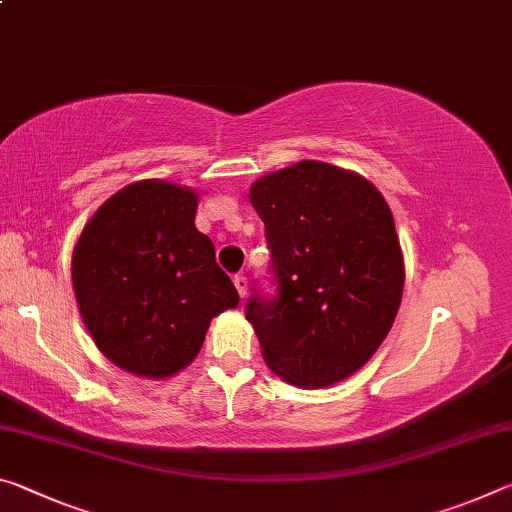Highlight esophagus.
I'll return each instance as SVG.
<instances>
[{
  "instance_id": "obj_1",
  "label": "esophagus",
  "mask_w": 512,
  "mask_h": 512,
  "mask_svg": "<svg viewBox=\"0 0 512 512\" xmlns=\"http://www.w3.org/2000/svg\"><path fill=\"white\" fill-rule=\"evenodd\" d=\"M235 287H237V291H239V296L246 298V293H248V280H246L244 275H235Z\"/></svg>"
}]
</instances>
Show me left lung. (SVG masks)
Masks as SVG:
<instances>
[{
    "label": "left lung",
    "instance_id": "8db88e82",
    "mask_svg": "<svg viewBox=\"0 0 512 512\" xmlns=\"http://www.w3.org/2000/svg\"><path fill=\"white\" fill-rule=\"evenodd\" d=\"M266 225L280 298H250L266 366L298 388L357 372L391 332L404 255L386 198L368 178L300 160L250 185Z\"/></svg>",
    "mask_w": 512,
    "mask_h": 512
}]
</instances>
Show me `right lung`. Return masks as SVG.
I'll return each mask as SVG.
<instances>
[{
  "label": "right lung",
  "mask_w": 512,
  "mask_h": 512,
  "mask_svg": "<svg viewBox=\"0 0 512 512\" xmlns=\"http://www.w3.org/2000/svg\"><path fill=\"white\" fill-rule=\"evenodd\" d=\"M198 192L149 178L112 194L72 253L76 305L103 357L135 377L169 379L201 352L212 318L239 305L196 230Z\"/></svg>",
  "instance_id": "right-lung-1"
}]
</instances>
